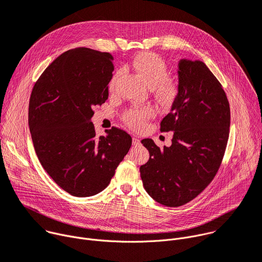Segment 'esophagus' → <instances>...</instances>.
Returning <instances> with one entry per match:
<instances>
[{"instance_id":"1","label":"esophagus","mask_w":262,"mask_h":262,"mask_svg":"<svg viewBox=\"0 0 262 262\" xmlns=\"http://www.w3.org/2000/svg\"><path fill=\"white\" fill-rule=\"evenodd\" d=\"M140 144H141V142H140V140H139L138 138L134 137V138H133V145H134V146H139Z\"/></svg>"}]
</instances>
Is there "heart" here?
<instances>
[{"mask_svg": "<svg viewBox=\"0 0 262 262\" xmlns=\"http://www.w3.org/2000/svg\"><path fill=\"white\" fill-rule=\"evenodd\" d=\"M133 68L138 76L141 78L149 89L157 88L158 96L168 101L173 99L177 94V86L167 81V67L161 57L154 53H143L137 56L133 61ZM115 77L111 83V88L114 85ZM155 112L150 106L137 107L127 111L123 118L124 121L134 129H140L144 125L147 119L154 116Z\"/></svg>", "mask_w": 262, "mask_h": 262, "instance_id": "heart-1", "label": "heart"}]
</instances>
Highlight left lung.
Masks as SVG:
<instances>
[{"label": "left lung", "instance_id": "1", "mask_svg": "<svg viewBox=\"0 0 262 262\" xmlns=\"http://www.w3.org/2000/svg\"><path fill=\"white\" fill-rule=\"evenodd\" d=\"M230 128V106L222 84L201 60L178 63V93L161 132H173L169 147L141 143L149 160L140 167L146 192L158 203L179 207L196 198L215 177Z\"/></svg>", "mask_w": 262, "mask_h": 262}]
</instances>
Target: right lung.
Returning a JSON list of instances; mask_svg holds the SVG:
<instances>
[{
	"label": "right lung",
	"instance_id": "right-lung-1",
	"mask_svg": "<svg viewBox=\"0 0 262 262\" xmlns=\"http://www.w3.org/2000/svg\"><path fill=\"white\" fill-rule=\"evenodd\" d=\"M114 57L89 48L71 49L47 68L33 86L29 128L37 158L64 191L88 198L104 190L132 146L113 127L96 137L93 107L108 97Z\"/></svg>",
	"mask_w": 262,
	"mask_h": 262
}]
</instances>
